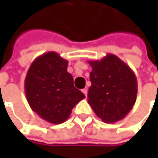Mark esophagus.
Returning a JSON list of instances; mask_svg holds the SVG:
<instances>
[{"label":"esophagus","mask_w":158,"mask_h":158,"mask_svg":"<svg viewBox=\"0 0 158 158\" xmlns=\"http://www.w3.org/2000/svg\"><path fill=\"white\" fill-rule=\"evenodd\" d=\"M82 93L85 95V97L87 98V95H88V89L84 88V89H82Z\"/></svg>","instance_id":"1"}]
</instances>
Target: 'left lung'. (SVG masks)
<instances>
[{
  "label": "left lung",
  "mask_w": 158,
  "mask_h": 158,
  "mask_svg": "<svg viewBox=\"0 0 158 158\" xmlns=\"http://www.w3.org/2000/svg\"><path fill=\"white\" fill-rule=\"evenodd\" d=\"M91 86L88 103L106 123L124 118L135 106L137 80L134 71L116 55L109 53L100 60H89Z\"/></svg>",
  "instance_id": "left-lung-1"
}]
</instances>
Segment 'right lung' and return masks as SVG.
<instances>
[{
  "label": "right lung",
  "instance_id": "1",
  "mask_svg": "<svg viewBox=\"0 0 158 158\" xmlns=\"http://www.w3.org/2000/svg\"><path fill=\"white\" fill-rule=\"evenodd\" d=\"M69 61L57 52L36 58L28 69L24 89L28 103L40 118L60 124L69 118L72 109L85 96L74 86L68 72Z\"/></svg>",
  "mask_w": 158,
  "mask_h": 158
}]
</instances>
